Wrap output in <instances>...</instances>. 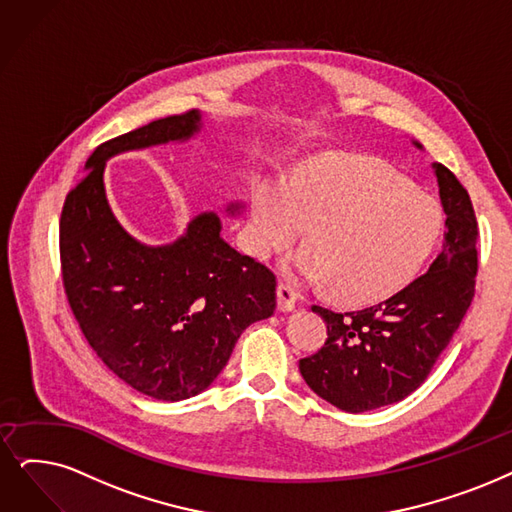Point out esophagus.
<instances>
[{
	"mask_svg": "<svg viewBox=\"0 0 512 512\" xmlns=\"http://www.w3.org/2000/svg\"><path fill=\"white\" fill-rule=\"evenodd\" d=\"M277 298H279V311L288 313L296 309V302H298V292L292 283L288 281H281L279 288H277Z\"/></svg>",
	"mask_w": 512,
	"mask_h": 512,
	"instance_id": "esophagus-1",
	"label": "esophagus"
}]
</instances>
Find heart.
<instances>
[{
	"label": "heart",
	"instance_id": "b5f03b06",
	"mask_svg": "<svg viewBox=\"0 0 512 512\" xmlns=\"http://www.w3.org/2000/svg\"><path fill=\"white\" fill-rule=\"evenodd\" d=\"M290 260L306 281H332L349 302H378L410 283L441 233L439 203L374 159L319 157L288 185L262 180L252 193L250 250L267 258L298 241Z\"/></svg>",
	"mask_w": 512,
	"mask_h": 512
}]
</instances>
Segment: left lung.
<instances>
[{
  "label": "left lung",
  "instance_id": "left-lung-1",
  "mask_svg": "<svg viewBox=\"0 0 512 512\" xmlns=\"http://www.w3.org/2000/svg\"><path fill=\"white\" fill-rule=\"evenodd\" d=\"M433 168L447 231L428 271L361 311L334 313L313 304L327 323V340L300 359V374L338 410L361 414L414 393L473 302L479 237L473 203L443 163Z\"/></svg>",
  "mask_w": 512,
  "mask_h": 512
}]
</instances>
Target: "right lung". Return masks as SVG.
Instances as JSON below:
<instances>
[{"mask_svg":"<svg viewBox=\"0 0 512 512\" xmlns=\"http://www.w3.org/2000/svg\"><path fill=\"white\" fill-rule=\"evenodd\" d=\"M199 126L201 115L187 111L102 142L60 214V271L81 332L117 378L159 401L206 391L245 327L277 306L275 273L231 248L216 214H199L178 241L149 248L109 208V157L187 140Z\"/></svg>","mask_w":512,"mask_h":512,"instance_id":"add662e5","label":"right lung"}]
</instances>
